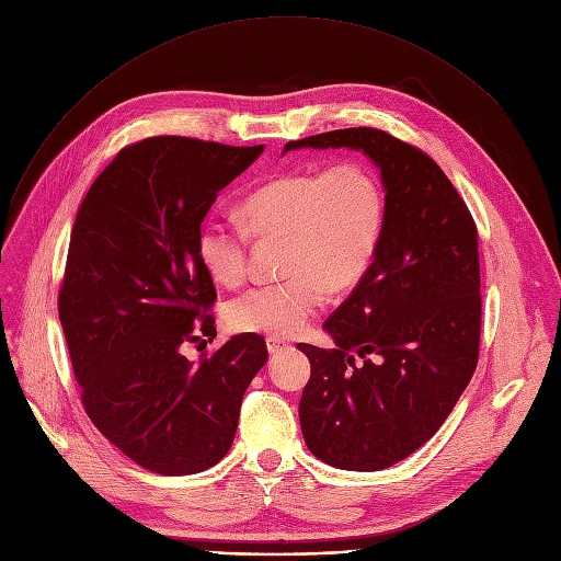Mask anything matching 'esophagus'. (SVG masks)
Wrapping results in <instances>:
<instances>
[{
	"label": "esophagus",
	"instance_id": "1",
	"mask_svg": "<svg viewBox=\"0 0 561 561\" xmlns=\"http://www.w3.org/2000/svg\"><path fill=\"white\" fill-rule=\"evenodd\" d=\"M291 348V343L285 341V339H278V336H267V351L272 355H278V353H285Z\"/></svg>",
	"mask_w": 561,
	"mask_h": 561
}]
</instances>
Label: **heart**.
Returning <instances> with one entry per match:
<instances>
[{"label":"heart","mask_w":561,"mask_h":561,"mask_svg":"<svg viewBox=\"0 0 561 561\" xmlns=\"http://www.w3.org/2000/svg\"><path fill=\"white\" fill-rule=\"evenodd\" d=\"M240 227L206 220L197 257L225 287L244 280L249 238L278 247L276 283L253 287L227 306L238 332L296 336L323 306L325 294L353 291L368 274L386 225V195L364 161L291 170L255 186L240 202Z\"/></svg>","instance_id":"heart-1"}]
</instances>
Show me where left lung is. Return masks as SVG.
I'll use <instances>...</instances> for the list:
<instances>
[{"label":"left lung","instance_id":"left-lung-1","mask_svg":"<svg viewBox=\"0 0 561 561\" xmlns=\"http://www.w3.org/2000/svg\"><path fill=\"white\" fill-rule=\"evenodd\" d=\"M364 150L381 170L386 225L366 278L328 317L334 348L298 343L312 375L298 404L323 462L386 469L443 426L477 370L479 231L440 165L377 130L346 127L285 144Z\"/></svg>","mask_w":561,"mask_h":561}]
</instances>
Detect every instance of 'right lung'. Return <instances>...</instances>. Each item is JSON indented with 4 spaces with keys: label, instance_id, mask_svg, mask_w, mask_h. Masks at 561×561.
I'll list each match as a JSON object with an SVG mask.
<instances>
[{
    "label": "right lung",
    "instance_id": "1",
    "mask_svg": "<svg viewBox=\"0 0 561 561\" xmlns=\"http://www.w3.org/2000/svg\"><path fill=\"white\" fill-rule=\"evenodd\" d=\"M265 146L150 137L125 146L84 195L71 229L58 314L84 413L127 458L186 477L231 449L240 404L267 362L261 334L215 339L213 278L197 233L218 193Z\"/></svg>",
    "mask_w": 561,
    "mask_h": 561
}]
</instances>
